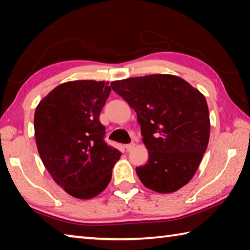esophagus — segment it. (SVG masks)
<instances>
[{"mask_svg":"<svg viewBox=\"0 0 250 250\" xmlns=\"http://www.w3.org/2000/svg\"><path fill=\"white\" fill-rule=\"evenodd\" d=\"M134 146H135V143L134 142H131V143H129V145H125V149H126V151H131L134 147Z\"/></svg>","mask_w":250,"mask_h":250,"instance_id":"esophagus-1","label":"esophagus"}]
</instances>
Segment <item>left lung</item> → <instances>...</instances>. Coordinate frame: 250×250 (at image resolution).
<instances>
[{
	"mask_svg": "<svg viewBox=\"0 0 250 250\" xmlns=\"http://www.w3.org/2000/svg\"><path fill=\"white\" fill-rule=\"evenodd\" d=\"M134 111L149 159L135 168L146 188L175 192L191 181L209 140L205 97L177 76L156 74L110 84Z\"/></svg>",
	"mask_w": 250,
	"mask_h": 250,
	"instance_id": "obj_1",
	"label": "left lung"
}]
</instances>
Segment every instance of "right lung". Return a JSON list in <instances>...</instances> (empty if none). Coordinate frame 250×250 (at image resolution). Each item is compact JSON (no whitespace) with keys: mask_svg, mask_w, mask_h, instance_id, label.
<instances>
[{"mask_svg":"<svg viewBox=\"0 0 250 250\" xmlns=\"http://www.w3.org/2000/svg\"><path fill=\"white\" fill-rule=\"evenodd\" d=\"M109 83L75 80L41 100L34 116L37 150L54 181L69 195L89 200L107 188L121 152L104 142L99 116Z\"/></svg>","mask_w":250,"mask_h":250,"instance_id":"obj_1","label":"right lung"}]
</instances>
